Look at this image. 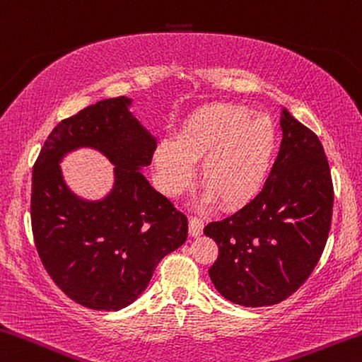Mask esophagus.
Segmentation results:
<instances>
[{"label":"esophagus","mask_w":362,"mask_h":362,"mask_svg":"<svg viewBox=\"0 0 362 362\" xmlns=\"http://www.w3.org/2000/svg\"><path fill=\"white\" fill-rule=\"evenodd\" d=\"M202 231H204V220L197 218V216H191V218H189V233H191V236L197 238L202 235Z\"/></svg>","instance_id":"1"}]
</instances>
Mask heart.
Segmentation results:
<instances>
[{"label": "heart", "instance_id": "b5f03b06", "mask_svg": "<svg viewBox=\"0 0 362 362\" xmlns=\"http://www.w3.org/2000/svg\"><path fill=\"white\" fill-rule=\"evenodd\" d=\"M276 150V127L269 116L254 115L231 103L197 110L182 124L177 139L158 142L153 163L162 191L176 197L194 180V162L202 160L204 202L216 199L235 207L252 199L267 180Z\"/></svg>", "mask_w": 362, "mask_h": 362}]
</instances>
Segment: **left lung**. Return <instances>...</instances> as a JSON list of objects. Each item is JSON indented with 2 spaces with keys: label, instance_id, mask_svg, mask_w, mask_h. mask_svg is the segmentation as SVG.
<instances>
[{
  "label": "left lung",
  "instance_id": "1",
  "mask_svg": "<svg viewBox=\"0 0 362 362\" xmlns=\"http://www.w3.org/2000/svg\"><path fill=\"white\" fill-rule=\"evenodd\" d=\"M280 152L264 189L204 235L218 244L210 280L228 301L262 308L281 303L313 274L329 238L333 185L324 147L281 108Z\"/></svg>",
  "mask_w": 362,
  "mask_h": 362
}]
</instances>
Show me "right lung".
<instances>
[{"mask_svg":"<svg viewBox=\"0 0 362 362\" xmlns=\"http://www.w3.org/2000/svg\"><path fill=\"white\" fill-rule=\"evenodd\" d=\"M132 100L108 98L63 119L43 144L32 171V231L38 257L72 301L119 310L148 286L155 267L182 246L187 218L142 175L155 139L129 111ZM97 149L115 166L107 197L70 191L59 163L74 149Z\"/></svg>","mask_w":362,"mask_h":362,"instance_id":"1","label":"right lung"}]
</instances>
